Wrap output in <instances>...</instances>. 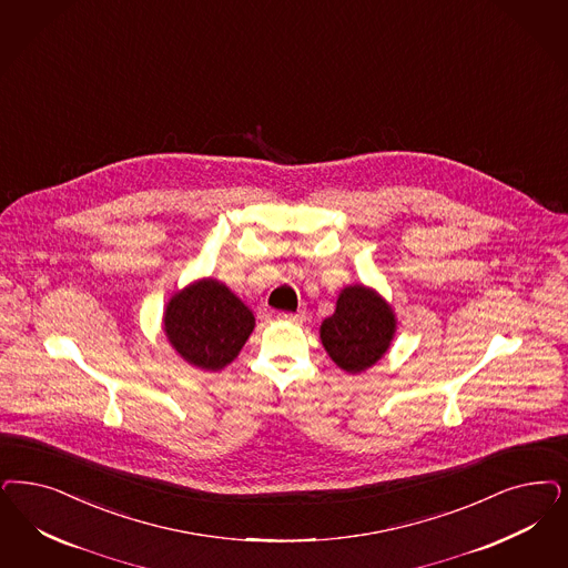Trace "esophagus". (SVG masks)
I'll list each match as a JSON object with an SVG mask.
<instances>
[{"label": "esophagus", "mask_w": 568, "mask_h": 568, "mask_svg": "<svg viewBox=\"0 0 568 568\" xmlns=\"http://www.w3.org/2000/svg\"><path fill=\"white\" fill-rule=\"evenodd\" d=\"M276 318L285 321V323H302L304 321V313H278Z\"/></svg>", "instance_id": "esophagus-1"}]
</instances>
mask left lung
Instances as JSON below:
<instances>
[{
    "mask_svg": "<svg viewBox=\"0 0 568 568\" xmlns=\"http://www.w3.org/2000/svg\"><path fill=\"white\" fill-rule=\"evenodd\" d=\"M396 333V314L388 300L369 285H346L335 311L321 323V344L346 373H363L388 353Z\"/></svg>",
    "mask_w": 568,
    "mask_h": 568,
    "instance_id": "left-lung-1",
    "label": "left lung"
}]
</instances>
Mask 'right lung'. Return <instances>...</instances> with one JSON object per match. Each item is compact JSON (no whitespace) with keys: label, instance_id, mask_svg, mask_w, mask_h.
<instances>
[{"label":"right lung","instance_id":"obj_1","mask_svg":"<svg viewBox=\"0 0 568 568\" xmlns=\"http://www.w3.org/2000/svg\"><path fill=\"white\" fill-rule=\"evenodd\" d=\"M254 327L250 306L214 276L178 290L163 311V333L170 346L201 372H220L231 365Z\"/></svg>","mask_w":568,"mask_h":568}]
</instances>
